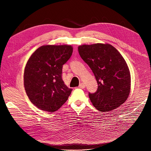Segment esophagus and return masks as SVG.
<instances>
[{"mask_svg": "<svg viewBox=\"0 0 151 151\" xmlns=\"http://www.w3.org/2000/svg\"><path fill=\"white\" fill-rule=\"evenodd\" d=\"M85 86H86V85H85L84 83H81L79 86V88H80L81 89H83V88H85Z\"/></svg>", "mask_w": 151, "mask_h": 151, "instance_id": "1", "label": "esophagus"}]
</instances>
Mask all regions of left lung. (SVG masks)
<instances>
[{
	"label": "left lung",
	"mask_w": 151,
	"mask_h": 151,
	"mask_svg": "<svg viewBox=\"0 0 151 151\" xmlns=\"http://www.w3.org/2000/svg\"><path fill=\"white\" fill-rule=\"evenodd\" d=\"M78 52L92 70L98 84L96 92L89 93L93 106L100 111L107 112L124 103L130 92L131 77L120 52L108 43L82 45Z\"/></svg>",
	"instance_id": "obj_1"
}]
</instances>
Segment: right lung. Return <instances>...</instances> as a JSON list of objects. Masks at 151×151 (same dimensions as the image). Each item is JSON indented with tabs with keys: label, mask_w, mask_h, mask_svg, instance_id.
I'll list each match as a JSON object with an SVG mask.
<instances>
[{
	"label": "right lung",
	"mask_w": 151,
	"mask_h": 151,
	"mask_svg": "<svg viewBox=\"0 0 151 151\" xmlns=\"http://www.w3.org/2000/svg\"><path fill=\"white\" fill-rule=\"evenodd\" d=\"M71 45H43L31 55L24 73L26 93L35 106L54 112L68 99L72 89L62 79V67L72 55Z\"/></svg>",
	"instance_id": "1"
}]
</instances>
